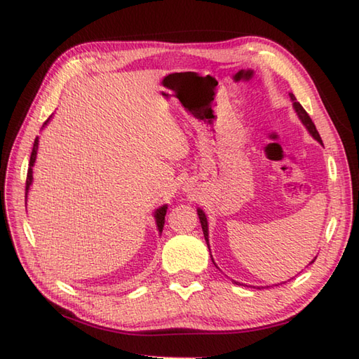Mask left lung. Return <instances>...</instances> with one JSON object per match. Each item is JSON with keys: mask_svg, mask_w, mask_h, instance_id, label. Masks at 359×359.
<instances>
[{"mask_svg": "<svg viewBox=\"0 0 359 359\" xmlns=\"http://www.w3.org/2000/svg\"><path fill=\"white\" fill-rule=\"evenodd\" d=\"M290 98H292V102H293V108H294V111L297 112V117L301 118V121L304 125H306V128L309 129V133L311 134V137H313L315 140H318L319 143H323V140H321V135H319V133H318V129H316V126H315V123L313 121H311V118H310V116L309 114L306 112V109L302 108L301 106V103L299 102H296V97L293 95V94H290ZM197 215H199V219H201V225H202V230H203V236H205V241H207V245H208V250H210V243H208V222H207V216H205V212L199 208L197 210ZM211 261H212V257H211ZM315 262V259L313 261H311L310 264H313ZM212 264H215V261H212ZM216 265V264H215ZM217 266V265H216ZM234 284H238V282H234Z\"/></svg>", "mask_w": 359, "mask_h": 359, "instance_id": "obj_1", "label": "left lung"}]
</instances>
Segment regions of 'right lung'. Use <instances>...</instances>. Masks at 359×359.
Instances as JSON below:
<instances>
[{
	"mask_svg": "<svg viewBox=\"0 0 359 359\" xmlns=\"http://www.w3.org/2000/svg\"><path fill=\"white\" fill-rule=\"evenodd\" d=\"M49 118L44 121V126L48 125ZM36 149H38V137L34 142V148H32V154H30V160H29V170H27V179H26V199H27V193H29V188L30 185H32V166L35 163V158H36ZM166 205H163V207H160L156 212H154V217H156V224H157V230L158 233H162L163 230V225H165V215H166Z\"/></svg>",
	"mask_w": 359,
	"mask_h": 359,
	"instance_id": "1",
	"label": "right lung"
}]
</instances>
